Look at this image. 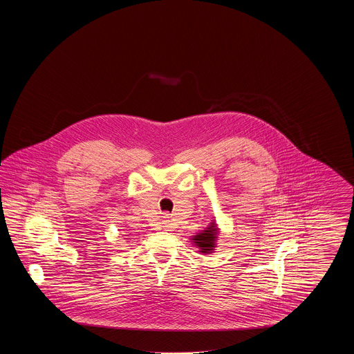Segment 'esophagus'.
<instances>
[{
    "instance_id": "1",
    "label": "esophagus",
    "mask_w": 354,
    "mask_h": 354,
    "mask_svg": "<svg viewBox=\"0 0 354 354\" xmlns=\"http://www.w3.org/2000/svg\"><path fill=\"white\" fill-rule=\"evenodd\" d=\"M166 223H169V221H166ZM166 227H169V224H166Z\"/></svg>"
}]
</instances>
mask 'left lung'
<instances>
[{
  "instance_id": "8db88e82",
  "label": "left lung",
  "mask_w": 354,
  "mask_h": 354,
  "mask_svg": "<svg viewBox=\"0 0 354 354\" xmlns=\"http://www.w3.org/2000/svg\"><path fill=\"white\" fill-rule=\"evenodd\" d=\"M216 235H218V228H216V225L212 223L204 232L195 235V237H194L192 240H194L195 244L201 248L199 252L209 253L212 252V250L215 248Z\"/></svg>"
}]
</instances>
